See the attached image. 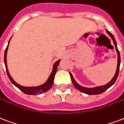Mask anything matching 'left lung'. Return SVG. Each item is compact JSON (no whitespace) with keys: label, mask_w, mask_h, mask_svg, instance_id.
<instances>
[{"label":"left lung","mask_w":124,"mask_h":124,"mask_svg":"<svg viewBox=\"0 0 124 124\" xmlns=\"http://www.w3.org/2000/svg\"><path fill=\"white\" fill-rule=\"evenodd\" d=\"M106 32L110 36V38H112V41H113V43H114V45H115V48H116V51L117 52V55H118V64H117L116 71V73H115V76H114L113 78L111 79V81H110V82H108V83H107V84H106V85H102V86H96V87H84L83 86H81L80 85H79L76 81H75V79L74 78H73V77L72 74L70 72L71 79V81H72V83L73 84V85H74L75 87L78 90L81 91V92L86 93V94H88V95H98V94H100V93H102L105 91H106L108 89V88H109L111 86H112V85L115 84V81H116L117 77L118 76L119 70H120V52H119L118 49L116 41L115 40V37H114V36H113L109 31H107V30H106Z\"/></svg>","instance_id":"obj_1"}]
</instances>
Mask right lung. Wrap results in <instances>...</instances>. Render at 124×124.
<instances>
[{"label": "right lung", "instance_id": "obj_1", "mask_svg": "<svg viewBox=\"0 0 124 124\" xmlns=\"http://www.w3.org/2000/svg\"><path fill=\"white\" fill-rule=\"evenodd\" d=\"M11 38L9 39V41H8V46L6 48L5 52H4V64H5L6 66V70L8 76L9 77L10 81L12 82V84H14V85L16 86V87H17L20 90H21L23 92H24V93L28 94V95H38V94H41V93H44V92H46L47 91H48V90L51 88L52 86H53V84L54 82V76H55L56 73V71H57L58 64H59V63H60V60H57V61L53 64V70H52L51 73V75H49V77L48 79L47 80V81H46L44 84H43V85H39V86H30V87L21 86V85L17 84L16 81H14V79H12V77H11V75H10L9 71H8V70L7 62H6V56H7V51L8 49V46H9V41H10Z\"/></svg>", "mask_w": 124, "mask_h": 124}]
</instances>
